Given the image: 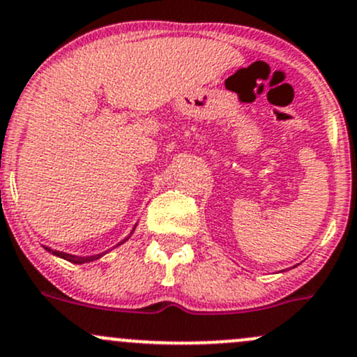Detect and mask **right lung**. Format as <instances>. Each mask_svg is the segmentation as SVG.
Here are the masks:
<instances>
[{"label":"right lung","instance_id":"add662e5","mask_svg":"<svg viewBox=\"0 0 357 357\" xmlns=\"http://www.w3.org/2000/svg\"><path fill=\"white\" fill-rule=\"evenodd\" d=\"M135 227H137V224H135ZM135 227L131 229L130 236L133 234ZM130 236H126V238L123 239L121 243H118V245H116V246H119V245H123V243H125V241H128V239H130ZM44 250H46V251H50V253L54 255V257H59V258H63V260H68V261H71V264H89V261L99 260V258L102 257V255H106V253H99V255H92V257H77V255H70V253H65V251L52 250V248H50V246H44Z\"/></svg>","mask_w":357,"mask_h":357}]
</instances>
